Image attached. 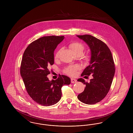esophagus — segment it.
<instances>
[{
    "label": "esophagus",
    "instance_id": "obj_1",
    "mask_svg": "<svg viewBox=\"0 0 133 133\" xmlns=\"http://www.w3.org/2000/svg\"><path fill=\"white\" fill-rule=\"evenodd\" d=\"M76 81H77V80L74 78H71V82L72 83H74L76 82Z\"/></svg>",
    "mask_w": 133,
    "mask_h": 133
}]
</instances>
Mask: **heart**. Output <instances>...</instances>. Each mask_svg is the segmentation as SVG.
<instances>
[{
  "mask_svg": "<svg viewBox=\"0 0 133 133\" xmlns=\"http://www.w3.org/2000/svg\"><path fill=\"white\" fill-rule=\"evenodd\" d=\"M70 49L72 51L76 56L82 57V59L85 61H88L90 60V56L88 54H83L85 50V46L82 43L78 41H73L70 43L68 45ZM60 50L57 51L55 55V59L57 60L59 57ZM78 67L76 65H70L64 70V72L70 76H73L76 74Z\"/></svg>",
  "mask_w": 133,
  "mask_h": 133,
  "instance_id": "heart-1",
  "label": "heart"
}]
</instances>
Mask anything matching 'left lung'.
Instances as JSON below:
<instances>
[{"instance_id":"8db88e82","label":"left lung","mask_w":133,"mask_h":133,"mask_svg":"<svg viewBox=\"0 0 133 133\" xmlns=\"http://www.w3.org/2000/svg\"><path fill=\"white\" fill-rule=\"evenodd\" d=\"M88 45L91 57L90 65L84 70L81 76L88 77L90 82H86L79 78V82L84 83L86 87L78 99L83 103L92 105L101 101L109 92L115 72V67L112 53L107 45L101 40L90 35H77Z\"/></svg>"}]
</instances>
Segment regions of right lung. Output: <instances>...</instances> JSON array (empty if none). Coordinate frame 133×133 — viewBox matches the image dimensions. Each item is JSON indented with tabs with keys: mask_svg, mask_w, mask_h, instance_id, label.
<instances>
[{
	"mask_svg": "<svg viewBox=\"0 0 133 133\" xmlns=\"http://www.w3.org/2000/svg\"><path fill=\"white\" fill-rule=\"evenodd\" d=\"M64 36H44L34 41L24 51L20 66V74L26 90L32 99L39 104L49 106L56 104L62 96L61 88L69 85L70 79L59 75L50 81L47 75L54 64V51Z\"/></svg>",
	"mask_w": 133,
	"mask_h": 133,
	"instance_id": "right-lung-1",
	"label": "right lung"
}]
</instances>
